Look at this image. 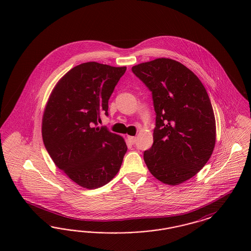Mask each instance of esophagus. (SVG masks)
Here are the masks:
<instances>
[{
  "label": "esophagus",
  "mask_w": 251,
  "mask_h": 251,
  "mask_svg": "<svg viewBox=\"0 0 251 251\" xmlns=\"http://www.w3.org/2000/svg\"><path fill=\"white\" fill-rule=\"evenodd\" d=\"M128 141L133 145V144L135 143V141H136V137H134V136H128Z\"/></svg>",
  "instance_id": "34e87169"
}]
</instances>
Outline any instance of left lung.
I'll return each instance as SVG.
<instances>
[{
	"instance_id": "8db88e82",
	"label": "left lung",
	"mask_w": 251,
	"mask_h": 251,
	"mask_svg": "<svg viewBox=\"0 0 251 251\" xmlns=\"http://www.w3.org/2000/svg\"><path fill=\"white\" fill-rule=\"evenodd\" d=\"M131 71L152 92L156 113L153 144L144 161L156 179L178 185L194 177L214 151L210 98L197 75L178 61L157 58Z\"/></svg>"
}]
</instances>
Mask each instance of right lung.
<instances>
[{
    "instance_id": "obj_1",
    "label": "right lung",
    "mask_w": 251,
    "mask_h": 251,
    "mask_svg": "<svg viewBox=\"0 0 251 251\" xmlns=\"http://www.w3.org/2000/svg\"><path fill=\"white\" fill-rule=\"evenodd\" d=\"M126 67L87 62L67 72L54 86L42 118V138L55 166L78 185L96 189L120 171L123 137L95 127L108 116V100Z\"/></svg>"
}]
</instances>
